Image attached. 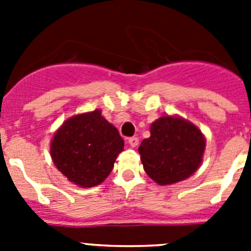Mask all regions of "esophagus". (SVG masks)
I'll list each match as a JSON object with an SVG mask.
<instances>
[{"label": "esophagus", "instance_id": "34e87169", "mask_svg": "<svg viewBox=\"0 0 251 251\" xmlns=\"http://www.w3.org/2000/svg\"><path fill=\"white\" fill-rule=\"evenodd\" d=\"M128 143L132 148H136L139 143V139L137 137H130V138H128Z\"/></svg>", "mask_w": 251, "mask_h": 251}]
</instances>
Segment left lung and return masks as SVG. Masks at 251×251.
Masks as SVG:
<instances>
[{"instance_id": "left-lung-1", "label": "left lung", "mask_w": 251, "mask_h": 251, "mask_svg": "<svg viewBox=\"0 0 251 251\" xmlns=\"http://www.w3.org/2000/svg\"><path fill=\"white\" fill-rule=\"evenodd\" d=\"M151 137L138 148L146 174L161 186L191 177L202 163L203 133L179 115H162L151 124Z\"/></svg>"}]
</instances>
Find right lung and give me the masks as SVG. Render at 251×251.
<instances>
[{"instance_id": "1", "label": "right lung", "mask_w": 251, "mask_h": 251, "mask_svg": "<svg viewBox=\"0 0 251 251\" xmlns=\"http://www.w3.org/2000/svg\"><path fill=\"white\" fill-rule=\"evenodd\" d=\"M124 141L100 109L75 114L60 126L50 143L57 170L77 187L98 186L109 176Z\"/></svg>"}]
</instances>
